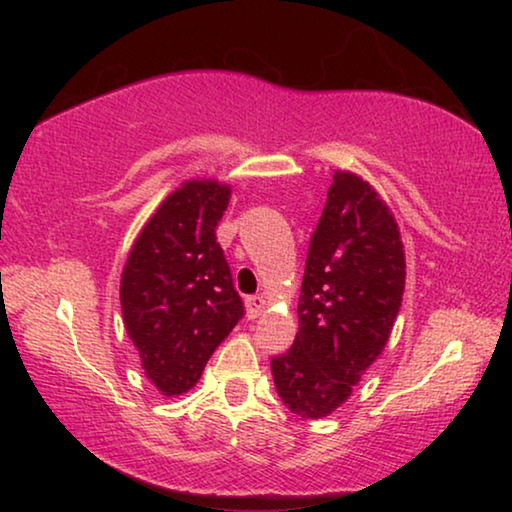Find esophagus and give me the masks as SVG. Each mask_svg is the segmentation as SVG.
I'll return each mask as SVG.
<instances>
[{
    "mask_svg": "<svg viewBox=\"0 0 512 512\" xmlns=\"http://www.w3.org/2000/svg\"><path fill=\"white\" fill-rule=\"evenodd\" d=\"M266 309V300L262 296H253L246 300V316L253 320L257 316H262V311Z\"/></svg>",
    "mask_w": 512,
    "mask_h": 512,
    "instance_id": "esophagus-1",
    "label": "esophagus"
}]
</instances>
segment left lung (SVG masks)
<instances>
[{
    "instance_id": "1",
    "label": "left lung",
    "mask_w": 512,
    "mask_h": 512,
    "mask_svg": "<svg viewBox=\"0 0 512 512\" xmlns=\"http://www.w3.org/2000/svg\"><path fill=\"white\" fill-rule=\"evenodd\" d=\"M406 257L400 228L377 189L334 171L311 235L291 350L271 359L277 395L305 420L348 400L384 352L400 314Z\"/></svg>"
}]
</instances>
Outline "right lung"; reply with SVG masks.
<instances>
[{
    "label": "right lung",
    "mask_w": 512,
    "mask_h": 512,
    "mask_svg": "<svg viewBox=\"0 0 512 512\" xmlns=\"http://www.w3.org/2000/svg\"><path fill=\"white\" fill-rule=\"evenodd\" d=\"M230 185L187 180L144 223L121 273L128 339L160 395H183L244 316L230 266L216 241Z\"/></svg>",
    "instance_id": "obj_1"
}]
</instances>
